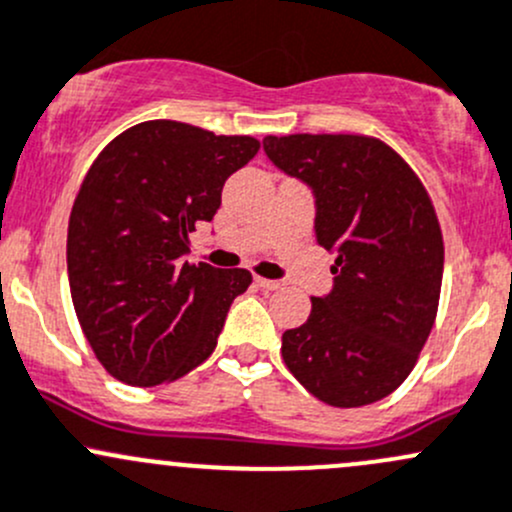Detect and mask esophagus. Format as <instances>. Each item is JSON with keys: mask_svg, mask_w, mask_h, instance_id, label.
Instances as JSON below:
<instances>
[{"mask_svg": "<svg viewBox=\"0 0 512 512\" xmlns=\"http://www.w3.org/2000/svg\"><path fill=\"white\" fill-rule=\"evenodd\" d=\"M255 282H257V287H262V289H279L282 287V282H277V279H267V277H255Z\"/></svg>", "mask_w": 512, "mask_h": 512, "instance_id": "34e87169", "label": "esophagus"}]
</instances>
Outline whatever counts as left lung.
I'll return each mask as SVG.
<instances>
[{"mask_svg":"<svg viewBox=\"0 0 512 512\" xmlns=\"http://www.w3.org/2000/svg\"><path fill=\"white\" fill-rule=\"evenodd\" d=\"M267 159L314 193L333 287L282 336L289 373L321 402L363 407L405 383L437 319L444 242L407 161L360 134L265 137Z\"/></svg>","mask_w":512,"mask_h":512,"instance_id":"8db88e82","label":"left lung"}]
</instances>
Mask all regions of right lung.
Instances as JSON below:
<instances>
[{
  "label": "right lung",
  "instance_id": "add662e5",
  "mask_svg": "<svg viewBox=\"0 0 512 512\" xmlns=\"http://www.w3.org/2000/svg\"><path fill=\"white\" fill-rule=\"evenodd\" d=\"M260 149L174 120L129 127L93 161L68 223V282L80 328L112 378L152 387L213 353L247 270L184 260L230 174Z\"/></svg>",
  "mask_w": 512,
  "mask_h": 512
}]
</instances>
